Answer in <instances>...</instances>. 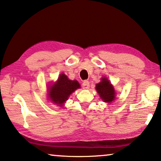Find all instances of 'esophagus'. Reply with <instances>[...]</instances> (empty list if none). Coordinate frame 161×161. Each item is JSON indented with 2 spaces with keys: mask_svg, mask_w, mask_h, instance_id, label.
I'll return each mask as SVG.
<instances>
[{
  "mask_svg": "<svg viewBox=\"0 0 161 161\" xmlns=\"http://www.w3.org/2000/svg\"><path fill=\"white\" fill-rule=\"evenodd\" d=\"M83 88L85 89H88L89 88V80H84L83 83Z\"/></svg>",
  "mask_w": 161,
  "mask_h": 161,
  "instance_id": "1",
  "label": "esophagus"
}]
</instances>
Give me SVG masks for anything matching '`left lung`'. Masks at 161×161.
Segmentation results:
<instances>
[{
    "instance_id": "1",
    "label": "left lung",
    "mask_w": 161,
    "mask_h": 161,
    "mask_svg": "<svg viewBox=\"0 0 161 161\" xmlns=\"http://www.w3.org/2000/svg\"><path fill=\"white\" fill-rule=\"evenodd\" d=\"M96 90L104 102L111 103L115 98V92L107 78H103L101 82L96 84Z\"/></svg>"
}]
</instances>
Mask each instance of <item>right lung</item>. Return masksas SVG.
Here are the masks:
<instances>
[{"label": "right lung", "mask_w": 161, "mask_h": 161, "mask_svg": "<svg viewBox=\"0 0 161 161\" xmlns=\"http://www.w3.org/2000/svg\"><path fill=\"white\" fill-rule=\"evenodd\" d=\"M78 88H80V86L78 81L69 80L66 75L61 74L58 78L57 83H54V85L50 87L49 99L53 103L62 106L64 102L68 99L69 96Z\"/></svg>", "instance_id": "right-lung-1"}]
</instances>
